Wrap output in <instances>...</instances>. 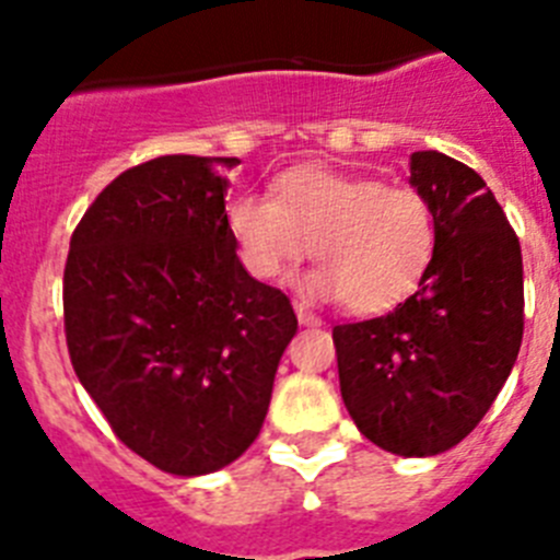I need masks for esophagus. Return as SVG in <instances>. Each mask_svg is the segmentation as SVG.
I'll list each match as a JSON object with an SVG mask.
<instances>
[{"instance_id":"34e87169","label":"esophagus","mask_w":560,"mask_h":560,"mask_svg":"<svg viewBox=\"0 0 560 560\" xmlns=\"http://www.w3.org/2000/svg\"><path fill=\"white\" fill-rule=\"evenodd\" d=\"M294 311H296V319H300V325H308V328H314V325H323V319H319V316H316L308 305L300 303V300L294 303Z\"/></svg>"}]
</instances>
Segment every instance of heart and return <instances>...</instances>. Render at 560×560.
<instances>
[{"label": "heart", "mask_w": 560, "mask_h": 560, "mask_svg": "<svg viewBox=\"0 0 560 560\" xmlns=\"http://www.w3.org/2000/svg\"><path fill=\"white\" fill-rule=\"evenodd\" d=\"M226 226L257 280L285 277L314 252L323 269L308 277V294L341 296L355 314L407 300L438 252L434 207L418 187L316 165L285 171L275 199H232Z\"/></svg>", "instance_id": "obj_1"}]
</instances>
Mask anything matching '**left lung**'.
Segmentation results:
<instances>
[{
	"mask_svg": "<svg viewBox=\"0 0 560 560\" xmlns=\"http://www.w3.org/2000/svg\"><path fill=\"white\" fill-rule=\"evenodd\" d=\"M434 207L438 252L389 314L334 328L341 400L384 452L432 457L474 432L516 364L524 334L522 246L477 171L412 153Z\"/></svg>",
	"mask_w": 560,
	"mask_h": 560,
	"instance_id": "obj_1",
	"label": "left lung"
}]
</instances>
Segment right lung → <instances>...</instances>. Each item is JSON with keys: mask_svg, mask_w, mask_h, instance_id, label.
<instances>
[{"mask_svg": "<svg viewBox=\"0 0 560 560\" xmlns=\"http://www.w3.org/2000/svg\"><path fill=\"white\" fill-rule=\"evenodd\" d=\"M235 156H156L83 212L63 266V334L122 446L176 477L255 443L296 334L291 300L241 266L226 226Z\"/></svg>", "mask_w": 560, "mask_h": 560, "instance_id": "1", "label": "right lung"}]
</instances>
